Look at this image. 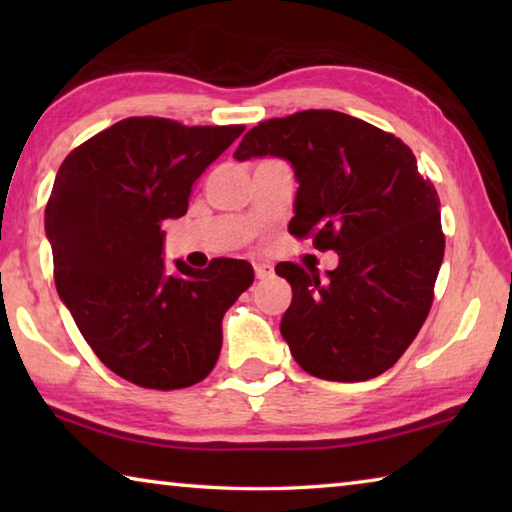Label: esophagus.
Returning a JSON list of instances; mask_svg holds the SVG:
<instances>
[{"label": "esophagus", "mask_w": 512, "mask_h": 512, "mask_svg": "<svg viewBox=\"0 0 512 512\" xmlns=\"http://www.w3.org/2000/svg\"><path fill=\"white\" fill-rule=\"evenodd\" d=\"M255 275H257V280H268V277L273 275V266L266 262H259V264H255Z\"/></svg>", "instance_id": "obj_1"}]
</instances>
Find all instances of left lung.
<instances>
[{"label": "left lung", "mask_w": 512, "mask_h": 512, "mask_svg": "<svg viewBox=\"0 0 512 512\" xmlns=\"http://www.w3.org/2000/svg\"><path fill=\"white\" fill-rule=\"evenodd\" d=\"M264 155L296 171L291 235L339 253L323 280L314 268L275 266L293 291L280 323L293 359L327 381L381 375L431 309L445 255L436 187L402 140L336 110H302L250 128L235 158Z\"/></svg>", "instance_id": "1"}]
</instances>
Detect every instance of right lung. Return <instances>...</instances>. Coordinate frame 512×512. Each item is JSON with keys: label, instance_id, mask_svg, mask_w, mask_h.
Returning <instances> with one entry per match:
<instances>
[{"label": "right lung", "instance_id": "1", "mask_svg": "<svg viewBox=\"0 0 512 512\" xmlns=\"http://www.w3.org/2000/svg\"><path fill=\"white\" fill-rule=\"evenodd\" d=\"M244 126L128 117L60 164L45 230L60 300L94 354L126 381L187 388L219 359L221 320L255 280L244 259L167 271L162 221L187 212L192 185Z\"/></svg>", "mask_w": 512, "mask_h": 512}]
</instances>
